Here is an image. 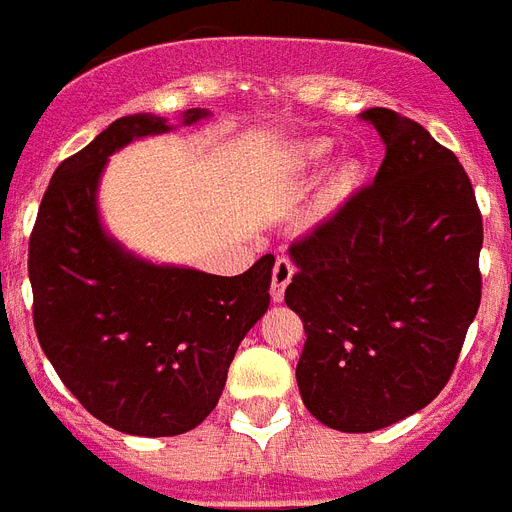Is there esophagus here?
I'll use <instances>...</instances> for the list:
<instances>
[{"instance_id": "1", "label": "esophagus", "mask_w": 512, "mask_h": 512, "mask_svg": "<svg viewBox=\"0 0 512 512\" xmlns=\"http://www.w3.org/2000/svg\"><path fill=\"white\" fill-rule=\"evenodd\" d=\"M294 270L297 268H294V263L289 257H278L276 265H273V281H270V297H273V302H281V299H284L286 286L292 281Z\"/></svg>"}]
</instances>
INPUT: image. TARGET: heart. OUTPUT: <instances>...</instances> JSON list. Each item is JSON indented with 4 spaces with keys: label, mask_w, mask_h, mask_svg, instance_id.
<instances>
[{
    "label": "heart",
    "mask_w": 512,
    "mask_h": 512,
    "mask_svg": "<svg viewBox=\"0 0 512 512\" xmlns=\"http://www.w3.org/2000/svg\"><path fill=\"white\" fill-rule=\"evenodd\" d=\"M328 155V144L326 141H313V144H307L305 149H302V162H321L326 160ZM355 181V170H342V176H339V189H347V186Z\"/></svg>",
    "instance_id": "1"
}]
</instances>
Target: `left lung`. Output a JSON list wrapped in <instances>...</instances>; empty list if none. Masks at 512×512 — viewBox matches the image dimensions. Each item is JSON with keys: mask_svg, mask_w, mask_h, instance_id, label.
Wrapping results in <instances>:
<instances>
[{"mask_svg": "<svg viewBox=\"0 0 512 512\" xmlns=\"http://www.w3.org/2000/svg\"><path fill=\"white\" fill-rule=\"evenodd\" d=\"M360 118L384 141L373 184L292 244L286 305L302 318L297 384L331 429L365 434L429 405L479 313L484 242L471 178L400 112Z\"/></svg>", "mask_w": 512, "mask_h": 512, "instance_id": "left-lung-1", "label": "left lung"}]
</instances>
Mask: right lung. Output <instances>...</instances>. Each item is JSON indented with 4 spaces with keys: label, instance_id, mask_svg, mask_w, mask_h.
<instances>
[{
    "label": "right lung",
    "instance_id": "right-lung-1",
    "mask_svg": "<svg viewBox=\"0 0 512 512\" xmlns=\"http://www.w3.org/2000/svg\"><path fill=\"white\" fill-rule=\"evenodd\" d=\"M205 110H189L197 123ZM168 131L120 118L54 170L28 242L33 326L62 384L94 418L134 436H176L205 421L239 342L270 305L273 255L242 276L144 263L97 215L107 157Z\"/></svg>",
    "mask_w": 512,
    "mask_h": 512
}]
</instances>
